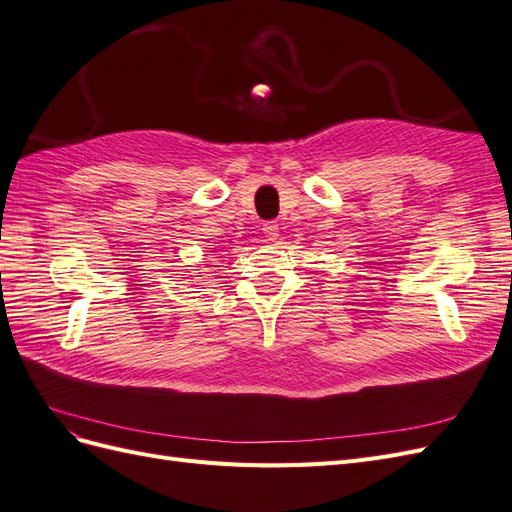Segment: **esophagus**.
Instances as JSON below:
<instances>
[{"mask_svg":"<svg viewBox=\"0 0 512 512\" xmlns=\"http://www.w3.org/2000/svg\"><path fill=\"white\" fill-rule=\"evenodd\" d=\"M265 237H267V241H275L277 237H280V226H277L275 222H269V224H265Z\"/></svg>","mask_w":512,"mask_h":512,"instance_id":"esophagus-1","label":"esophagus"}]
</instances>
